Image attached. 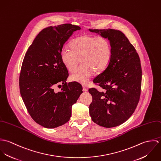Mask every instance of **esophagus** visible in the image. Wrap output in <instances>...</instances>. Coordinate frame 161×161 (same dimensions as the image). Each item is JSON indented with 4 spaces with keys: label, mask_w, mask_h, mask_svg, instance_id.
Wrapping results in <instances>:
<instances>
[{
    "label": "esophagus",
    "mask_w": 161,
    "mask_h": 161,
    "mask_svg": "<svg viewBox=\"0 0 161 161\" xmlns=\"http://www.w3.org/2000/svg\"><path fill=\"white\" fill-rule=\"evenodd\" d=\"M87 90H88V89H87V87L86 86H85V85L83 86V91H84V92H87Z\"/></svg>",
    "instance_id": "34e87169"
}]
</instances>
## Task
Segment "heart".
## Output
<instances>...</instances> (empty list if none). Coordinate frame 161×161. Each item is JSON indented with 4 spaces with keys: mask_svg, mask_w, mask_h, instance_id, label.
Instances as JSON below:
<instances>
[{
    "mask_svg": "<svg viewBox=\"0 0 161 161\" xmlns=\"http://www.w3.org/2000/svg\"><path fill=\"white\" fill-rule=\"evenodd\" d=\"M71 49L63 47L60 53L62 63L69 72H73L79 63L83 64L71 75L72 80L85 84L94 71L101 73L109 65L112 56L110 41L102 36L84 34L70 44Z\"/></svg>",
    "mask_w": 161,
    "mask_h": 161,
    "instance_id": "heart-1",
    "label": "heart"
}]
</instances>
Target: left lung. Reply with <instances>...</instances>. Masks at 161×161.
I'll return each instance as SVG.
<instances>
[{
	"label": "left lung",
	"mask_w": 161,
	"mask_h": 161,
	"mask_svg": "<svg viewBox=\"0 0 161 161\" xmlns=\"http://www.w3.org/2000/svg\"><path fill=\"white\" fill-rule=\"evenodd\" d=\"M107 38L112 47L108 67L93 80L101 87L91 88L89 113L92 121L105 128L125 122L135 111L141 90L142 69L136 49L127 37L115 29H89Z\"/></svg>",
	"instance_id": "8db88e82"
}]
</instances>
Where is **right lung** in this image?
Returning <instances> with one entry per match:
<instances>
[{
	"instance_id": "add662e5",
	"label": "right lung",
	"mask_w": 161,
	"mask_h": 161,
	"mask_svg": "<svg viewBox=\"0 0 161 161\" xmlns=\"http://www.w3.org/2000/svg\"><path fill=\"white\" fill-rule=\"evenodd\" d=\"M79 30L70 23L46 27L36 36L24 57L19 77L20 94L32 119L46 128L66 123L72 105L82 93L79 83L66 82L68 70L60 57L64 44ZM56 85L61 86V92L53 91Z\"/></svg>"
}]
</instances>
